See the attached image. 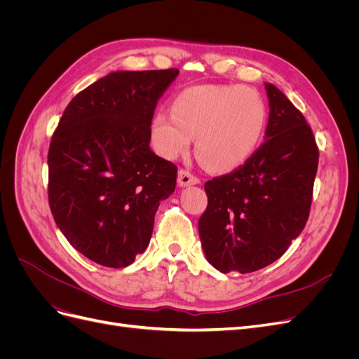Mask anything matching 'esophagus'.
Returning <instances> with one entry per match:
<instances>
[{
	"label": "esophagus",
	"instance_id": "34e87169",
	"mask_svg": "<svg viewBox=\"0 0 359 359\" xmlns=\"http://www.w3.org/2000/svg\"><path fill=\"white\" fill-rule=\"evenodd\" d=\"M201 180L198 177H194L193 173H190L189 170H178V184L180 187H189V186H194V184H199Z\"/></svg>",
	"mask_w": 359,
	"mask_h": 359
}]
</instances>
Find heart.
Listing matches in <instances>:
<instances>
[{
  "mask_svg": "<svg viewBox=\"0 0 359 359\" xmlns=\"http://www.w3.org/2000/svg\"><path fill=\"white\" fill-rule=\"evenodd\" d=\"M170 114L158 112L151 123V144L163 158L194 151L205 168L232 170L255 154L264 136L268 109L252 86L205 83L178 93Z\"/></svg>",
  "mask_w": 359,
  "mask_h": 359,
  "instance_id": "obj_1",
  "label": "heart"
}]
</instances>
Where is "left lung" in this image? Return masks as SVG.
<instances>
[{
    "label": "left lung",
    "instance_id": "left-lung-1",
    "mask_svg": "<svg viewBox=\"0 0 359 359\" xmlns=\"http://www.w3.org/2000/svg\"><path fill=\"white\" fill-rule=\"evenodd\" d=\"M265 142L244 166L205 182V257L220 273H253L283 256L310 214L319 149L306 118L276 85Z\"/></svg>",
    "mask_w": 359,
    "mask_h": 359
}]
</instances>
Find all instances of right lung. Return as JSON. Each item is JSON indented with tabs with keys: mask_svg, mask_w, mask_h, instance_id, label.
Instances as JSON below:
<instances>
[{
	"mask_svg": "<svg viewBox=\"0 0 359 359\" xmlns=\"http://www.w3.org/2000/svg\"><path fill=\"white\" fill-rule=\"evenodd\" d=\"M178 69L118 70L69 103L52 136L49 205L67 241L93 262L124 268L145 252L177 166L149 148L156 106Z\"/></svg>",
	"mask_w": 359,
	"mask_h": 359,
	"instance_id": "obj_1",
	"label": "right lung"
}]
</instances>
